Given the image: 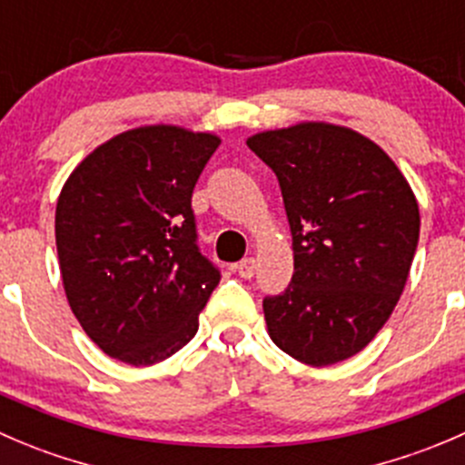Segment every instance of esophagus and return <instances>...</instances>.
<instances>
[{
  "mask_svg": "<svg viewBox=\"0 0 465 465\" xmlns=\"http://www.w3.org/2000/svg\"><path fill=\"white\" fill-rule=\"evenodd\" d=\"M236 272L241 274L242 279H252V277H254V272H256V261L252 259V256H247V259H242L241 263L236 265Z\"/></svg>",
  "mask_w": 465,
  "mask_h": 465,
  "instance_id": "obj_1",
  "label": "esophagus"
}]
</instances>
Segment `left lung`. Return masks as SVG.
<instances>
[{
    "mask_svg": "<svg viewBox=\"0 0 465 465\" xmlns=\"http://www.w3.org/2000/svg\"><path fill=\"white\" fill-rule=\"evenodd\" d=\"M247 147L277 174L295 272L263 297L270 338L309 366L361 352L393 313L420 233L418 202L381 147L352 129L304 123Z\"/></svg>",
    "mask_w": 465,
    "mask_h": 465,
    "instance_id": "8db88e82",
    "label": "left lung"
}]
</instances>
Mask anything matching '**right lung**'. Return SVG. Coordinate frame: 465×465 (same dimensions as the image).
Returning a JSON list of instances; mask_svg holds the SVG:
<instances>
[{"label":"right lung","mask_w":465,"mask_h":465,"mask_svg":"<svg viewBox=\"0 0 465 465\" xmlns=\"http://www.w3.org/2000/svg\"><path fill=\"white\" fill-rule=\"evenodd\" d=\"M220 138L156 124L99 145L56 204L72 313L113 359L152 366L197 333L220 270L197 245L193 188Z\"/></svg>","instance_id":"right-lung-1"}]
</instances>
